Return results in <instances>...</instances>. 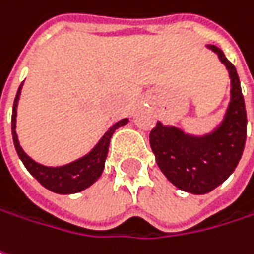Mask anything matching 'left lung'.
<instances>
[{
  "instance_id": "obj_1",
  "label": "left lung",
  "mask_w": 254,
  "mask_h": 254,
  "mask_svg": "<svg viewBox=\"0 0 254 254\" xmlns=\"http://www.w3.org/2000/svg\"><path fill=\"white\" fill-rule=\"evenodd\" d=\"M226 64L231 79V98L221 124L209 134L195 137L157 121L150 131V147L157 166L179 190L202 195L215 190L234 172L247 136V116L240 79L217 46L208 45Z\"/></svg>"
}]
</instances>
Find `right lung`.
Listing matches in <instances>:
<instances>
[{
  "mask_svg": "<svg viewBox=\"0 0 254 254\" xmlns=\"http://www.w3.org/2000/svg\"><path fill=\"white\" fill-rule=\"evenodd\" d=\"M21 86L20 85L15 100H14V107H12V117H11V130H12V141L15 146V150L18 157L21 159V162L24 163V166L27 168V171L45 188H47L52 192L56 193H76L81 190H86L88 187H91L104 171V165H105V159H107V153H108V146H110V140L111 136L114 134V131L118 127L127 124L128 118L120 120L116 123L104 136L98 141V144L81 159L64 165V166H59V168H49V166H43L37 162H34L31 157H28L26 152L21 149L20 143H18V137H17V131H15V123H17V105H18V100H20V94H21Z\"/></svg>",
  "mask_w": 254,
  "mask_h": 254,
  "instance_id": "obj_1",
  "label": "right lung"
}]
</instances>
